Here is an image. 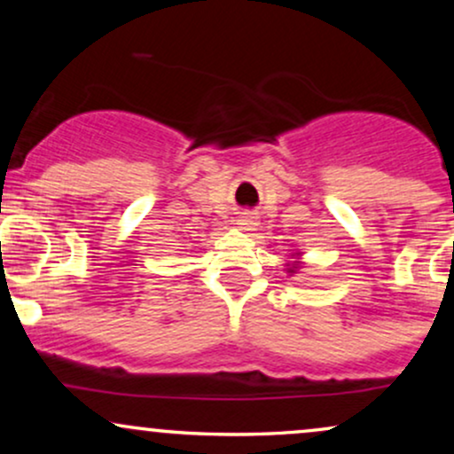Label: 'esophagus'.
Here are the masks:
<instances>
[{"label":"esophagus","instance_id":"1","mask_svg":"<svg viewBox=\"0 0 454 454\" xmlns=\"http://www.w3.org/2000/svg\"><path fill=\"white\" fill-rule=\"evenodd\" d=\"M256 217L249 215V213H245V215H241L237 220V226L241 228V231H254V226H256Z\"/></svg>","mask_w":454,"mask_h":454}]
</instances>
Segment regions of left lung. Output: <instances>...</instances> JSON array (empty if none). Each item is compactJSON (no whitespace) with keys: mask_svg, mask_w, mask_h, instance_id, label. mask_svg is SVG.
Instances as JSON below:
<instances>
[{"mask_svg":"<svg viewBox=\"0 0 454 454\" xmlns=\"http://www.w3.org/2000/svg\"><path fill=\"white\" fill-rule=\"evenodd\" d=\"M290 258H296V260H293V262H286V273L294 275L296 270L303 267V262H301V252H293L290 254Z\"/></svg>","mask_w":454,"mask_h":454,"instance_id":"left-lung-1","label":"left lung"}]
</instances>
